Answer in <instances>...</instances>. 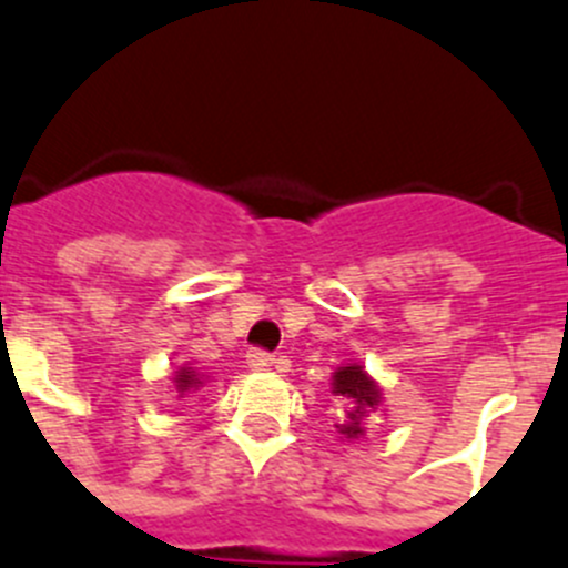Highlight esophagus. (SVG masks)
I'll return each instance as SVG.
<instances>
[{
	"label": "esophagus",
	"instance_id": "1",
	"mask_svg": "<svg viewBox=\"0 0 568 568\" xmlns=\"http://www.w3.org/2000/svg\"><path fill=\"white\" fill-rule=\"evenodd\" d=\"M246 364L252 369H268V367H274V356L272 353H266V349L254 347L246 353Z\"/></svg>",
	"mask_w": 568,
	"mask_h": 568
}]
</instances>
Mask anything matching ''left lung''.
<instances>
[{"mask_svg": "<svg viewBox=\"0 0 568 568\" xmlns=\"http://www.w3.org/2000/svg\"><path fill=\"white\" fill-rule=\"evenodd\" d=\"M333 395H338L342 400H347V423L336 426L338 432L347 439H358L364 434V417L381 404V389L367 373H364L362 364H349V367H338L333 373Z\"/></svg>", "mask_w": 568, "mask_h": 568, "instance_id": "1", "label": "left lung"}]
</instances>
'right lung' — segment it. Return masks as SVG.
<instances>
[{"label": "right lung", "instance_id": "add662e5", "mask_svg": "<svg viewBox=\"0 0 568 568\" xmlns=\"http://www.w3.org/2000/svg\"><path fill=\"white\" fill-rule=\"evenodd\" d=\"M204 384V381L199 378V375H195V369L193 367H182L179 369V375H176V389L182 392H193V389H199V386Z\"/></svg>", "mask_w": 568, "mask_h": 568}]
</instances>
